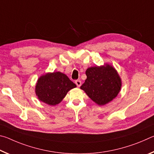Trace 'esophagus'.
<instances>
[{
  "instance_id": "34e87169",
  "label": "esophagus",
  "mask_w": 154,
  "mask_h": 154,
  "mask_svg": "<svg viewBox=\"0 0 154 154\" xmlns=\"http://www.w3.org/2000/svg\"><path fill=\"white\" fill-rule=\"evenodd\" d=\"M75 84L77 85V87H80L82 85V82L80 80H76L75 81Z\"/></svg>"
}]
</instances>
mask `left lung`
Returning <instances> with one entry per match:
<instances>
[{"label":"left lung","mask_w":154,"mask_h":154,"mask_svg":"<svg viewBox=\"0 0 154 154\" xmlns=\"http://www.w3.org/2000/svg\"><path fill=\"white\" fill-rule=\"evenodd\" d=\"M85 74L87 79L80 88L97 105H105L118 96L121 90L122 81L111 65L105 64L90 67Z\"/></svg>","instance_id":"obj_1"}]
</instances>
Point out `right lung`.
I'll return each instance as SVG.
<instances>
[{
  "label": "right lung",
  "mask_w": 154,
  "mask_h": 154,
  "mask_svg": "<svg viewBox=\"0 0 154 154\" xmlns=\"http://www.w3.org/2000/svg\"><path fill=\"white\" fill-rule=\"evenodd\" d=\"M76 87L65 74L48 72L38 78L35 92L39 100L54 106L60 103L70 90Z\"/></svg>",
  "instance_id": "1"
}]
</instances>
